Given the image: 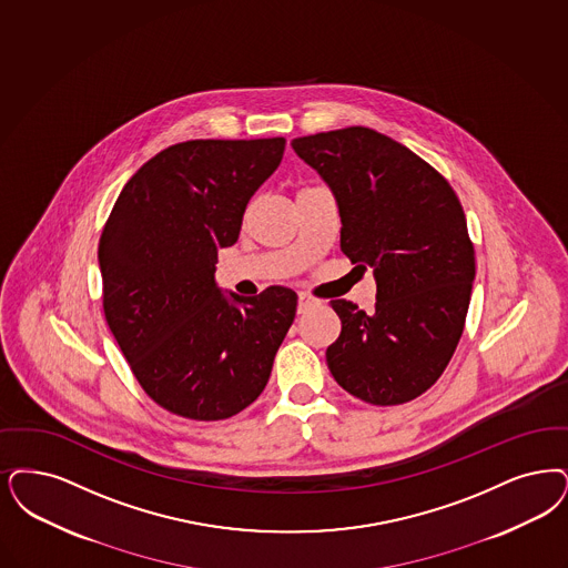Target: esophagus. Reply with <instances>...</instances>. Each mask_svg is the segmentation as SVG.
Here are the masks:
<instances>
[{
	"label": "esophagus",
	"instance_id": "1",
	"mask_svg": "<svg viewBox=\"0 0 568 568\" xmlns=\"http://www.w3.org/2000/svg\"><path fill=\"white\" fill-rule=\"evenodd\" d=\"M321 302H318L317 297H313V295L304 294H297V313H306L308 308H315V306H318Z\"/></svg>",
	"mask_w": 568,
	"mask_h": 568
}]
</instances>
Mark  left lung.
Instances as JSON below:
<instances>
[{
    "instance_id": "8db88e82",
    "label": "left lung",
    "mask_w": 568,
    "mask_h": 568,
    "mask_svg": "<svg viewBox=\"0 0 568 568\" xmlns=\"http://www.w3.org/2000/svg\"><path fill=\"white\" fill-rule=\"evenodd\" d=\"M292 148L336 199L342 253L376 278L369 313L332 300L342 332L327 367L367 404H406L435 385L465 327L476 262L463 206L432 164L372 129L297 136Z\"/></svg>"
}]
</instances>
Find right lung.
<instances>
[{
  "instance_id": "right-lung-1",
  "label": "right lung",
  "mask_w": 568,
  "mask_h": 568,
  "mask_svg": "<svg viewBox=\"0 0 568 568\" xmlns=\"http://www.w3.org/2000/svg\"><path fill=\"white\" fill-rule=\"evenodd\" d=\"M285 139H194L162 150L122 187L99 241L103 311L139 385L164 409L224 420L271 378L297 295L222 292L217 251L239 241L245 209Z\"/></svg>"
}]
</instances>
